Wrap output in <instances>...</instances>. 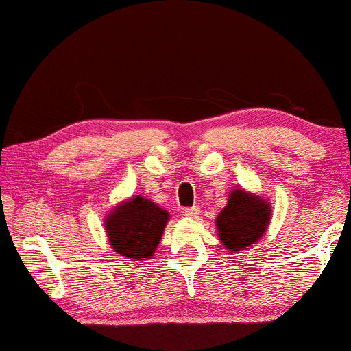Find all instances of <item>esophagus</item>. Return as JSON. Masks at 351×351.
<instances>
[{
  "instance_id": "esophagus-1",
  "label": "esophagus",
  "mask_w": 351,
  "mask_h": 351,
  "mask_svg": "<svg viewBox=\"0 0 351 351\" xmlns=\"http://www.w3.org/2000/svg\"><path fill=\"white\" fill-rule=\"evenodd\" d=\"M184 213H185L186 217H193V219H196V217H199L201 209L198 208V206H193V208H185Z\"/></svg>"
}]
</instances>
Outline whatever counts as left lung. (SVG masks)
Instances as JSON below:
<instances>
[{
	"label": "left lung",
	"instance_id": "left-lung-1",
	"mask_svg": "<svg viewBox=\"0 0 351 351\" xmlns=\"http://www.w3.org/2000/svg\"><path fill=\"white\" fill-rule=\"evenodd\" d=\"M271 206L261 196L234 189L228 203L215 219L219 239L228 254L244 251L256 244L270 223Z\"/></svg>",
	"mask_w": 351,
	"mask_h": 351
}]
</instances>
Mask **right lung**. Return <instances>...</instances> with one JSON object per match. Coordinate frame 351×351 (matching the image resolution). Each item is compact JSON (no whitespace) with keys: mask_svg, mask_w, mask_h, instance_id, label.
<instances>
[{"mask_svg":"<svg viewBox=\"0 0 351 351\" xmlns=\"http://www.w3.org/2000/svg\"><path fill=\"white\" fill-rule=\"evenodd\" d=\"M167 220V210L137 195L110 210L105 230L114 252L143 263L156 251Z\"/></svg>","mask_w":351,"mask_h":351,"instance_id":"add662e5","label":"right lung"}]
</instances>
